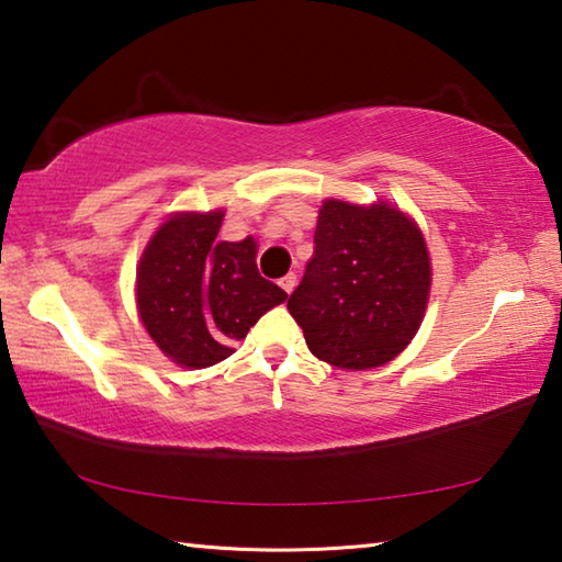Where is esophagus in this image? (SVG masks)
Here are the masks:
<instances>
[{"label":"esophagus","mask_w":562,"mask_h":562,"mask_svg":"<svg viewBox=\"0 0 562 562\" xmlns=\"http://www.w3.org/2000/svg\"><path fill=\"white\" fill-rule=\"evenodd\" d=\"M294 284H297V274H294V272L284 274V278L280 280V288H282L284 292H288V294L294 290Z\"/></svg>","instance_id":"1"}]
</instances>
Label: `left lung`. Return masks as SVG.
Returning a JSON list of instances; mask_svg holds the SVG:
<instances>
[{
	"mask_svg": "<svg viewBox=\"0 0 562 562\" xmlns=\"http://www.w3.org/2000/svg\"><path fill=\"white\" fill-rule=\"evenodd\" d=\"M429 288V252L414 221L386 203L327 201L315 252L288 310L317 359L339 369H372L412 341Z\"/></svg>",
	"mask_w": 562,
	"mask_h": 562,
	"instance_id": "left-lung-1",
	"label": "left lung"
}]
</instances>
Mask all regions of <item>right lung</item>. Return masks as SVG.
<instances>
[{"instance_id":"obj_1","label":"right lung","mask_w":562,"mask_h":562,"mask_svg":"<svg viewBox=\"0 0 562 562\" xmlns=\"http://www.w3.org/2000/svg\"><path fill=\"white\" fill-rule=\"evenodd\" d=\"M223 213H183L150 237L136 274L144 327L164 355L190 369L213 367L288 292L265 280L255 240H215Z\"/></svg>"}]
</instances>
